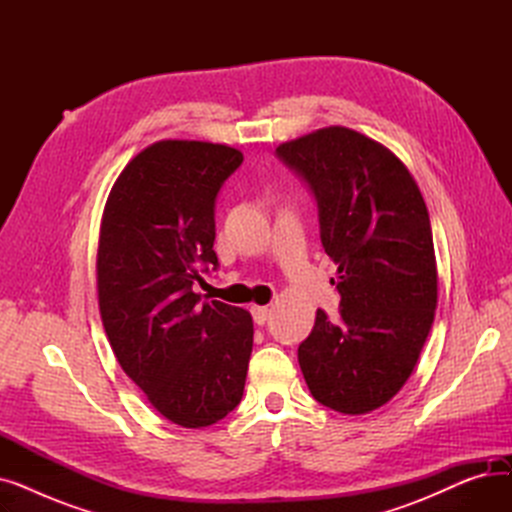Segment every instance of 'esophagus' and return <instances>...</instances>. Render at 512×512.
<instances>
[{
	"label": "esophagus",
	"instance_id": "esophagus-1",
	"mask_svg": "<svg viewBox=\"0 0 512 512\" xmlns=\"http://www.w3.org/2000/svg\"><path fill=\"white\" fill-rule=\"evenodd\" d=\"M251 313H253V319L257 326H263L267 319H270V309L267 307H251Z\"/></svg>",
	"mask_w": 512,
	"mask_h": 512
}]
</instances>
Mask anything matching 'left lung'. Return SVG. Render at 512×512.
<instances>
[{
    "instance_id": "1",
    "label": "left lung",
    "mask_w": 512,
    "mask_h": 512,
    "mask_svg": "<svg viewBox=\"0 0 512 512\" xmlns=\"http://www.w3.org/2000/svg\"><path fill=\"white\" fill-rule=\"evenodd\" d=\"M317 205L321 247L338 265V315L317 309L299 344L313 398L344 415L378 409L405 386L438 303L429 215L405 164L351 128L276 149Z\"/></svg>"
}]
</instances>
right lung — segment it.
<instances>
[{
  "label": "right lung",
  "instance_id": "add662e5",
  "mask_svg": "<svg viewBox=\"0 0 512 512\" xmlns=\"http://www.w3.org/2000/svg\"><path fill=\"white\" fill-rule=\"evenodd\" d=\"M242 153L161 141L134 157L107 199L97 288L103 328L124 373L182 427L224 419L242 398L253 351L249 311L199 303L220 267L215 201Z\"/></svg>",
  "mask_w": 512,
  "mask_h": 512
}]
</instances>
